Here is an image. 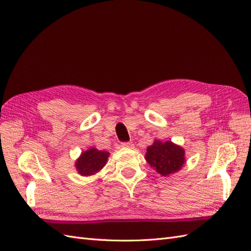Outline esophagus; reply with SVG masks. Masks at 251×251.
Here are the masks:
<instances>
[{
	"label": "esophagus",
	"instance_id": "esophagus-1",
	"mask_svg": "<svg viewBox=\"0 0 251 251\" xmlns=\"http://www.w3.org/2000/svg\"><path fill=\"white\" fill-rule=\"evenodd\" d=\"M133 146L132 142H123L122 143V147H125V148H131Z\"/></svg>",
	"mask_w": 251,
	"mask_h": 251
}]
</instances>
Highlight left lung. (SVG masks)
I'll use <instances>...</instances> for the list:
<instances>
[{"label": "left lung", "instance_id": "obj_1", "mask_svg": "<svg viewBox=\"0 0 251 251\" xmlns=\"http://www.w3.org/2000/svg\"><path fill=\"white\" fill-rule=\"evenodd\" d=\"M145 159L151 167L163 176L173 175L180 170L185 164L184 149L171 141L161 142L154 140L151 146L147 147Z\"/></svg>", "mask_w": 251, "mask_h": 251}]
</instances>
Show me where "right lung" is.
<instances>
[{
    "label": "right lung",
    "instance_id": "1",
    "mask_svg": "<svg viewBox=\"0 0 251 251\" xmlns=\"http://www.w3.org/2000/svg\"><path fill=\"white\" fill-rule=\"evenodd\" d=\"M108 156L109 152L91 147L83 151L75 161V168L77 173L84 176L96 175L106 165Z\"/></svg>",
    "mask_w": 251,
    "mask_h": 251
}]
</instances>
